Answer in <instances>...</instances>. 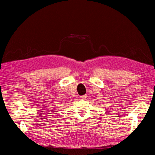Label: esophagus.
<instances>
[{
  "label": "esophagus",
  "mask_w": 155,
  "mask_h": 155,
  "mask_svg": "<svg viewBox=\"0 0 155 155\" xmlns=\"http://www.w3.org/2000/svg\"><path fill=\"white\" fill-rule=\"evenodd\" d=\"M80 98L82 99H85L87 98V95H84V96H80Z\"/></svg>",
  "instance_id": "34e87169"
}]
</instances>
